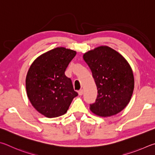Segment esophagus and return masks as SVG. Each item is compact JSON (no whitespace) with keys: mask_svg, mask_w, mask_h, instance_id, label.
Wrapping results in <instances>:
<instances>
[{"mask_svg":"<svg viewBox=\"0 0 155 155\" xmlns=\"http://www.w3.org/2000/svg\"><path fill=\"white\" fill-rule=\"evenodd\" d=\"M78 94H79V95H82L83 94V90L82 89V90H80L79 91H78Z\"/></svg>","mask_w":155,"mask_h":155,"instance_id":"1","label":"esophagus"}]
</instances>
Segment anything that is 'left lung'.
Here are the masks:
<instances>
[{"label":"left lung","instance_id":"left-lung-1","mask_svg":"<svg viewBox=\"0 0 155 155\" xmlns=\"http://www.w3.org/2000/svg\"><path fill=\"white\" fill-rule=\"evenodd\" d=\"M83 58L91 69L97 87L96 101L90 105L92 112L110 117L120 112L130 101L134 89V77L127 60L106 45L88 51Z\"/></svg>","mask_w":155,"mask_h":155}]
</instances>
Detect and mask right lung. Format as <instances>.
Masks as SVG:
<instances>
[{
    "label": "right lung",
    "mask_w": 155,
    "mask_h": 155,
    "mask_svg": "<svg viewBox=\"0 0 155 155\" xmlns=\"http://www.w3.org/2000/svg\"><path fill=\"white\" fill-rule=\"evenodd\" d=\"M76 51L63 47L52 49L35 60L26 78L29 101L37 112L56 118L67 112L78 93L71 80L64 75Z\"/></svg>",
    "instance_id": "1"
}]
</instances>
